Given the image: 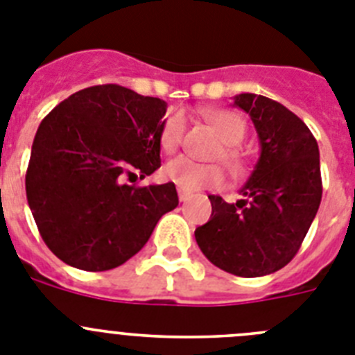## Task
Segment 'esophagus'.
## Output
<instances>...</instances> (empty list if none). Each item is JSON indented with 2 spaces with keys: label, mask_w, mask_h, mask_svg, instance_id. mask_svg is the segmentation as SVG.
<instances>
[{
  "label": "esophagus",
  "mask_w": 355,
  "mask_h": 355,
  "mask_svg": "<svg viewBox=\"0 0 355 355\" xmlns=\"http://www.w3.org/2000/svg\"><path fill=\"white\" fill-rule=\"evenodd\" d=\"M178 196H180L181 202H187V200L192 197V193L187 192V190H183V188H180V190H178Z\"/></svg>",
  "instance_id": "34e87169"
}]
</instances>
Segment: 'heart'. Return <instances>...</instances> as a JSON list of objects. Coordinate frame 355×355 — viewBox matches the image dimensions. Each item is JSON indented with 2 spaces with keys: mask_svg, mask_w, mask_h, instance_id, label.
<instances>
[{
  "mask_svg": "<svg viewBox=\"0 0 355 355\" xmlns=\"http://www.w3.org/2000/svg\"><path fill=\"white\" fill-rule=\"evenodd\" d=\"M206 119L222 140V147L216 150L215 158L224 163L231 175H241L247 172V159L238 144L243 140L247 126L243 119L229 110H213L206 114ZM187 121L181 114L168 115L162 124L159 131V146L165 153L172 155L180 149L183 142ZM163 175L171 183L178 184L187 192H193L199 188H216L224 181V172L218 165H200L188 158H175L163 167Z\"/></svg>",
  "mask_w": 355,
  "mask_h": 355,
  "instance_id": "heart-1",
  "label": "heart"
}]
</instances>
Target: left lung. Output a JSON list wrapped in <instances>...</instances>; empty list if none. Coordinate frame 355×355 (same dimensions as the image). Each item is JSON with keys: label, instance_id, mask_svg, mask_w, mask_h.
<instances>
[{"label": "left lung", "instance_id": "left-lung-1", "mask_svg": "<svg viewBox=\"0 0 355 355\" xmlns=\"http://www.w3.org/2000/svg\"><path fill=\"white\" fill-rule=\"evenodd\" d=\"M234 105L250 115L261 155L229 205L208 196L211 216L196 229L199 249L215 266L240 277L274 274L299 252L322 200L318 144L309 128L281 103L240 94Z\"/></svg>", "mask_w": 355, "mask_h": 355}]
</instances>
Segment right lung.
Wrapping results in <instances>:
<instances>
[{
  "label": "right lung",
  "mask_w": 355,
  "mask_h": 355,
  "mask_svg": "<svg viewBox=\"0 0 355 355\" xmlns=\"http://www.w3.org/2000/svg\"><path fill=\"white\" fill-rule=\"evenodd\" d=\"M167 103L121 85L69 96L37 130L26 197L44 243L87 272L126 263L178 206L174 183H124L159 168V131Z\"/></svg>",
  "instance_id": "add662e5"
}]
</instances>
